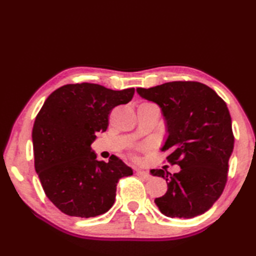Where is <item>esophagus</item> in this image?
<instances>
[{"instance_id":"obj_1","label":"esophagus","mask_w":256,"mask_h":256,"mask_svg":"<svg viewBox=\"0 0 256 256\" xmlns=\"http://www.w3.org/2000/svg\"><path fill=\"white\" fill-rule=\"evenodd\" d=\"M136 175H138V176H141V177H144V180H150V177H151V175L149 174L148 172H146V170H136Z\"/></svg>"}]
</instances>
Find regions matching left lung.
Listing matches in <instances>:
<instances>
[{
  "mask_svg": "<svg viewBox=\"0 0 256 256\" xmlns=\"http://www.w3.org/2000/svg\"><path fill=\"white\" fill-rule=\"evenodd\" d=\"M140 97L160 107L167 138L162 151L180 170H151L167 182V192L154 200L170 218L204 214L222 196L234 150L232 118L214 90L200 82L174 81L144 89Z\"/></svg>",
  "mask_w": 256,
  "mask_h": 256,
  "instance_id": "obj_1",
  "label": "left lung"
}]
</instances>
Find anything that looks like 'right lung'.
Wrapping results in <instances>:
<instances>
[{
    "mask_svg": "<svg viewBox=\"0 0 256 256\" xmlns=\"http://www.w3.org/2000/svg\"><path fill=\"white\" fill-rule=\"evenodd\" d=\"M134 88L112 90L94 84H66L52 92L32 128L34 170L46 196L63 214L81 218L102 214L115 202L120 178L133 170L112 154L97 160L92 149L105 132L115 106L128 104Z\"/></svg>",
    "mask_w": 256,
    "mask_h": 256,
    "instance_id": "1",
    "label": "right lung"
}]
</instances>
